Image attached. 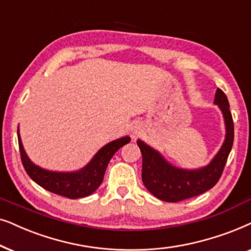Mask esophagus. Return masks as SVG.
I'll use <instances>...</instances> for the list:
<instances>
[{
  "label": "esophagus",
  "instance_id": "obj_1",
  "mask_svg": "<svg viewBox=\"0 0 251 251\" xmlns=\"http://www.w3.org/2000/svg\"><path fill=\"white\" fill-rule=\"evenodd\" d=\"M140 134H141V127H140V125H138V124H134L131 127L132 139H136Z\"/></svg>",
  "mask_w": 251,
  "mask_h": 251
}]
</instances>
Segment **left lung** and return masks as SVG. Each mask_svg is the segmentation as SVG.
Masks as SVG:
<instances>
[{
  "instance_id": "left-lung-1",
  "label": "left lung",
  "mask_w": 251,
  "mask_h": 251,
  "mask_svg": "<svg viewBox=\"0 0 251 251\" xmlns=\"http://www.w3.org/2000/svg\"><path fill=\"white\" fill-rule=\"evenodd\" d=\"M213 103L219 106L223 113L226 134L219 151L203 168L194 170L176 168L169 163L158 150L142 140L136 141L142 153L143 185L155 198L165 202H180L205 193L218 182L233 146L234 125L228 100L222 89H217Z\"/></svg>"
}]
</instances>
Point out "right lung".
<instances>
[{"instance_id":"add662e5","label":"right lung","mask_w":251,"mask_h":251,"mask_svg":"<svg viewBox=\"0 0 251 251\" xmlns=\"http://www.w3.org/2000/svg\"><path fill=\"white\" fill-rule=\"evenodd\" d=\"M17 134H18L22 163L29 178L42 188L72 200L86 198L94 193L103 181V176H104L110 159L112 158L117 150L131 141L129 136H123L120 139L113 140L102 147L91 159V162L82 169L72 172H58L50 171V170L35 165L28 158L23 147L21 134H19V126Z\"/></svg>"}]
</instances>
